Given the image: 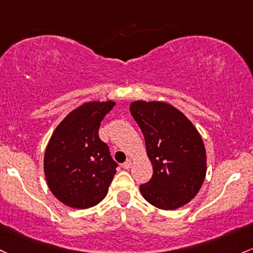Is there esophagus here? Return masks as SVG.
<instances>
[{"instance_id": "esophagus-1", "label": "esophagus", "mask_w": 253, "mask_h": 253, "mask_svg": "<svg viewBox=\"0 0 253 253\" xmlns=\"http://www.w3.org/2000/svg\"><path fill=\"white\" fill-rule=\"evenodd\" d=\"M122 166H124L125 169H129V168H131L132 167V160H131V158H128V160H127L126 162H125Z\"/></svg>"}]
</instances>
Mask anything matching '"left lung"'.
Returning <instances> with one entry per match:
<instances>
[{
  "mask_svg": "<svg viewBox=\"0 0 253 253\" xmlns=\"http://www.w3.org/2000/svg\"><path fill=\"white\" fill-rule=\"evenodd\" d=\"M129 112L145 138L152 177L140 186L146 202L162 210L184 207L197 196L207 174V151L193 124L171 104L134 101Z\"/></svg>",
  "mask_w": 253,
  "mask_h": 253,
  "instance_id": "8db88e82",
  "label": "left lung"
}]
</instances>
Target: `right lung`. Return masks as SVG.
Listing matches in <instances>:
<instances>
[{
    "label": "right lung",
    "instance_id": "1",
    "mask_svg": "<svg viewBox=\"0 0 253 253\" xmlns=\"http://www.w3.org/2000/svg\"><path fill=\"white\" fill-rule=\"evenodd\" d=\"M114 105V101L79 105L57 125L46 145V184L69 208L87 209L107 196L118 165L107 144L99 139L98 129Z\"/></svg>",
    "mask_w": 253,
    "mask_h": 253
}]
</instances>
